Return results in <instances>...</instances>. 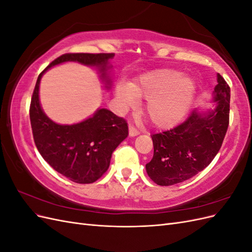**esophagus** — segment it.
Segmentation results:
<instances>
[{
    "mask_svg": "<svg viewBox=\"0 0 252 252\" xmlns=\"http://www.w3.org/2000/svg\"><path fill=\"white\" fill-rule=\"evenodd\" d=\"M139 133H140V131L133 125H129V135L135 136V135H138Z\"/></svg>",
    "mask_w": 252,
    "mask_h": 252,
    "instance_id": "34e87169",
    "label": "esophagus"
}]
</instances>
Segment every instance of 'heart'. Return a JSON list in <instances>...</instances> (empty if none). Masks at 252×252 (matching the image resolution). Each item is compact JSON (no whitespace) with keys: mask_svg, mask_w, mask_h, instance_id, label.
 <instances>
[{"mask_svg":"<svg viewBox=\"0 0 252 252\" xmlns=\"http://www.w3.org/2000/svg\"><path fill=\"white\" fill-rule=\"evenodd\" d=\"M192 79L179 71L162 69L142 75L132 84L120 83L116 88L118 101L132 105L138 97L147 98L145 113L158 127H170L184 118L195 95Z\"/></svg>","mask_w":252,"mask_h":252,"instance_id":"b5f03b06","label":"heart"}]
</instances>
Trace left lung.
Segmentation results:
<instances>
[{
	"instance_id": "left-lung-1",
	"label": "left lung",
	"mask_w": 252,
	"mask_h": 252,
	"mask_svg": "<svg viewBox=\"0 0 252 252\" xmlns=\"http://www.w3.org/2000/svg\"><path fill=\"white\" fill-rule=\"evenodd\" d=\"M215 109H196L169 130L154 133V157L146 164L156 184L170 186L182 183L206 168L222 146L229 125L230 87L220 73L215 88Z\"/></svg>"
}]
</instances>
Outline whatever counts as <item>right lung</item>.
<instances>
[{"mask_svg": "<svg viewBox=\"0 0 252 252\" xmlns=\"http://www.w3.org/2000/svg\"><path fill=\"white\" fill-rule=\"evenodd\" d=\"M113 57L114 53H65L39 74L32 96L29 116L37 150L53 169L79 184L94 183L107 171L112 152L128 135L127 122L102 108L79 124H56L41 108L40 81L48 68L67 61L96 66L106 78L108 60Z\"/></svg>", "mask_w": 252, "mask_h": 252, "instance_id": "obj_1", "label": "right lung"}]
</instances>
